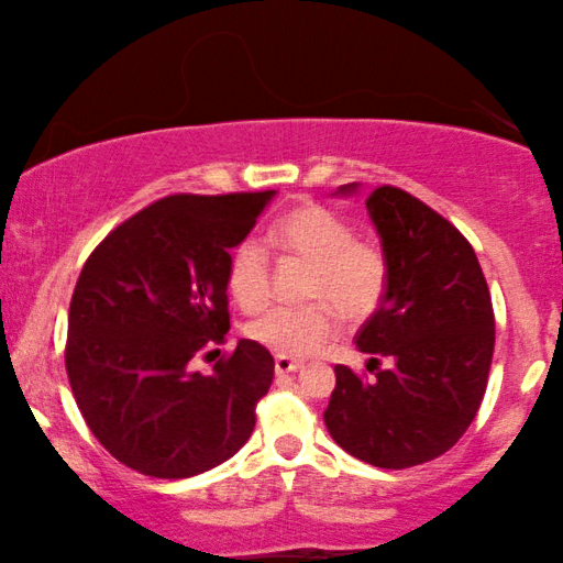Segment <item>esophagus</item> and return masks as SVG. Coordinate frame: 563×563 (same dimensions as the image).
<instances>
[{"mask_svg": "<svg viewBox=\"0 0 563 563\" xmlns=\"http://www.w3.org/2000/svg\"><path fill=\"white\" fill-rule=\"evenodd\" d=\"M302 368V361H295V358H284V356H276L274 361V372L276 374H291V372H299Z\"/></svg>", "mask_w": 563, "mask_h": 563, "instance_id": "esophagus-1", "label": "esophagus"}]
</instances>
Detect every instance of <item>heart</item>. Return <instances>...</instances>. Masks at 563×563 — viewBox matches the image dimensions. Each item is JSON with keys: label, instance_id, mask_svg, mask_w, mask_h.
<instances>
[{"label": "heart", "instance_id": "heart-1", "mask_svg": "<svg viewBox=\"0 0 563 563\" xmlns=\"http://www.w3.org/2000/svg\"><path fill=\"white\" fill-rule=\"evenodd\" d=\"M268 243L282 256L312 266L305 307H274L249 322V338L284 358L318 353L335 335V312L349 322L372 318L389 287V261L376 243L328 207H291L268 228ZM228 289L243 310L256 312L272 297V261L258 238H243L228 258Z\"/></svg>", "mask_w": 563, "mask_h": 563}]
</instances>
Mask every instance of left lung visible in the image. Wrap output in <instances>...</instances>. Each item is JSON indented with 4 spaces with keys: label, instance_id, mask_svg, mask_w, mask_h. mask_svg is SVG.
Masks as SVG:
<instances>
[{
    "label": "left lung",
    "instance_id": "8db88e82",
    "mask_svg": "<svg viewBox=\"0 0 563 563\" xmlns=\"http://www.w3.org/2000/svg\"><path fill=\"white\" fill-rule=\"evenodd\" d=\"M366 210L389 261L387 295L356 335L374 376L335 366L325 426L351 456L407 468L449 451L476 418L495 312L472 243L449 220L397 187L368 191ZM382 357L387 369L378 368Z\"/></svg>",
    "mask_w": 563,
    "mask_h": 563
}]
</instances>
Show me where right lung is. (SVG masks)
<instances>
[{
	"instance_id": "add662e5",
	"label": "right lung",
	"mask_w": 563,
	"mask_h": 563,
	"mask_svg": "<svg viewBox=\"0 0 563 563\" xmlns=\"http://www.w3.org/2000/svg\"><path fill=\"white\" fill-rule=\"evenodd\" d=\"M274 191L172 195L91 251L68 307L66 372L99 443L156 479H187L249 441L274 379L264 345L238 341L212 374L189 361L230 330L228 258Z\"/></svg>"
}]
</instances>
